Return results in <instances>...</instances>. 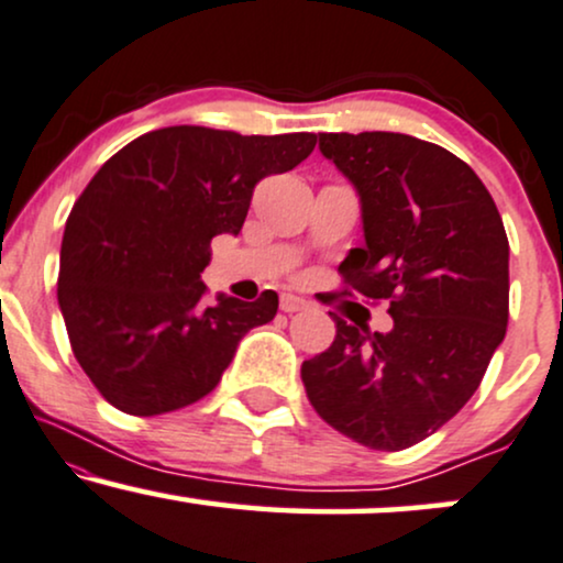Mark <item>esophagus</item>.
I'll return each mask as SVG.
<instances>
[{"mask_svg":"<svg viewBox=\"0 0 563 563\" xmlns=\"http://www.w3.org/2000/svg\"><path fill=\"white\" fill-rule=\"evenodd\" d=\"M307 307H309V303L299 299V296H294V294H283L280 296V309L286 311V314H294V311H303Z\"/></svg>","mask_w":563,"mask_h":563,"instance_id":"34e87169","label":"esophagus"}]
</instances>
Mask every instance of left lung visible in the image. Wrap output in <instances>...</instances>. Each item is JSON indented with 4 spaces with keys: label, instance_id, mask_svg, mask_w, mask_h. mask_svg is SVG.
Masks as SVG:
<instances>
[{
    "label": "left lung",
    "instance_id": "8db88e82",
    "mask_svg": "<svg viewBox=\"0 0 563 563\" xmlns=\"http://www.w3.org/2000/svg\"><path fill=\"white\" fill-rule=\"evenodd\" d=\"M356 188L364 246L341 275L388 301L393 328L335 317L333 346L301 364L314 411L375 451L432 435L470 401L509 322V239L466 162L406 133H320ZM349 294V290H346Z\"/></svg>",
    "mask_w": 563,
    "mask_h": 563
}]
</instances>
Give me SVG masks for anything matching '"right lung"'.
Here are the masks:
<instances>
[{
    "label": "right lung",
    "mask_w": 563,
    "mask_h": 563,
    "mask_svg": "<svg viewBox=\"0 0 563 563\" xmlns=\"http://www.w3.org/2000/svg\"><path fill=\"white\" fill-rule=\"evenodd\" d=\"M314 133L159 128L101 165L65 222L57 301L73 354L114 409L154 417L220 383L241 338L277 311L217 294L201 273L214 235H239L254 186L294 170Z\"/></svg>",
    "instance_id": "add662e5"
}]
</instances>
